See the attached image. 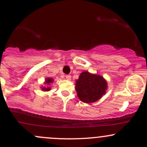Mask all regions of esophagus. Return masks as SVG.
Masks as SVG:
<instances>
[{"label":"esophagus","mask_w":147,"mask_h":147,"mask_svg":"<svg viewBox=\"0 0 147 147\" xmlns=\"http://www.w3.org/2000/svg\"><path fill=\"white\" fill-rule=\"evenodd\" d=\"M65 78H66V80H71V76H69V75H67V76H65Z\"/></svg>","instance_id":"obj_1"}]
</instances>
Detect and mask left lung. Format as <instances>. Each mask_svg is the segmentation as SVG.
<instances>
[{"label": "left lung", "mask_w": 147, "mask_h": 147, "mask_svg": "<svg viewBox=\"0 0 147 147\" xmlns=\"http://www.w3.org/2000/svg\"><path fill=\"white\" fill-rule=\"evenodd\" d=\"M108 89L107 81L102 76L83 71L76 81L78 97L84 103L97 102L106 94Z\"/></svg>", "instance_id": "1"}]
</instances>
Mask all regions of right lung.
Masks as SVG:
<instances>
[{
    "label": "right lung",
    "instance_id": "right-lung-1",
    "mask_svg": "<svg viewBox=\"0 0 147 147\" xmlns=\"http://www.w3.org/2000/svg\"><path fill=\"white\" fill-rule=\"evenodd\" d=\"M54 82V80L53 78H46L45 80V82H44V86H41V90L43 92H48L51 90V87H50V85L51 84H53ZM45 85L46 86H45Z\"/></svg>",
    "mask_w": 147,
    "mask_h": 147
}]
</instances>
